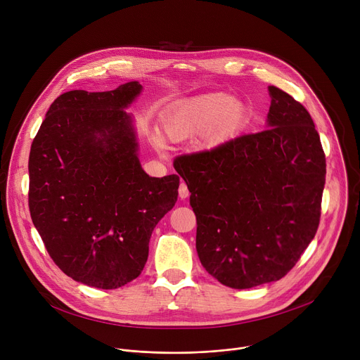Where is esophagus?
I'll return each mask as SVG.
<instances>
[{"mask_svg": "<svg viewBox=\"0 0 360 360\" xmlns=\"http://www.w3.org/2000/svg\"><path fill=\"white\" fill-rule=\"evenodd\" d=\"M188 196H189V189H188L185 182H181V185H179V198L186 199Z\"/></svg>", "mask_w": 360, "mask_h": 360, "instance_id": "esophagus-1", "label": "esophagus"}]
</instances>
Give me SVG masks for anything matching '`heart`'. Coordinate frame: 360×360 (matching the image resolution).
<instances>
[{
  "mask_svg": "<svg viewBox=\"0 0 360 360\" xmlns=\"http://www.w3.org/2000/svg\"><path fill=\"white\" fill-rule=\"evenodd\" d=\"M248 111L229 94L212 92L191 98L168 118L165 131L171 141L179 142L205 134L210 146L221 145L233 138L245 125ZM161 146V141H157Z\"/></svg>",
  "mask_w": 360,
  "mask_h": 360,
  "instance_id": "obj_1",
  "label": "heart"
}]
</instances>
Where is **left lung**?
Masks as SVG:
<instances>
[{"mask_svg":"<svg viewBox=\"0 0 360 360\" xmlns=\"http://www.w3.org/2000/svg\"><path fill=\"white\" fill-rule=\"evenodd\" d=\"M268 129L176 157L191 192L196 252L222 285L249 289L283 278L315 238L326 160L306 108L269 86Z\"/></svg>","mask_w":360,"mask_h":360,"instance_id":"8db88e82","label":"left lung"}]
</instances>
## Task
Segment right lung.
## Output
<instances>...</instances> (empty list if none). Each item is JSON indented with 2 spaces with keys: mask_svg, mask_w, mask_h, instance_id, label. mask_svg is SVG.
Listing matches in <instances>:
<instances>
[{
  "mask_svg": "<svg viewBox=\"0 0 360 360\" xmlns=\"http://www.w3.org/2000/svg\"><path fill=\"white\" fill-rule=\"evenodd\" d=\"M142 86L68 91L51 104L31 145L28 205L51 259L70 278L117 289L146 264L153 228L178 199V175L141 167L124 108Z\"/></svg>",
  "mask_w": 360,
  "mask_h": 360,
  "instance_id": "right-lung-1",
  "label": "right lung"
}]
</instances>
